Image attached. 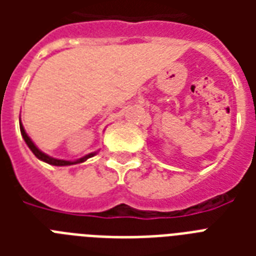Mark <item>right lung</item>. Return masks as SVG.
<instances>
[{
	"mask_svg": "<svg viewBox=\"0 0 256 256\" xmlns=\"http://www.w3.org/2000/svg\"><path fill=\"white\" fill-rule=\"evenodd\" d=\"M20 128H21L22 138H24V140L26 142V144L29 146V148L32 150V152H33L34 156H37L40 160H44V162H46V164H53V166H70V164H82V162H85L86 160L92 158V156H94L96 154V152H90V154H88V156H82V158H80V160H57V158H53V156H48V154H45V152H42L41 150H40V148H38L36 144H34L33 140H30V136L26 134L25 128H24V126H22L21 122H20Z\"/></svg>",
	"mask_w": 256,
	"mask_h": 256,
	"instance_id": "obj_1",
	"label": "right lung"
}]
</instances>
